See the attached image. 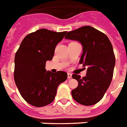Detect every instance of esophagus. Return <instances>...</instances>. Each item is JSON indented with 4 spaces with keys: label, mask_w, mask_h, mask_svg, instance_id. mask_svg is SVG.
Returning a JSON list of instances; mask_svg holds the SVG:
<instances>
[{
    "label": "esophagus",
    "mask_w": 127,
    "mask_h": 127,
    "mask_svg": "<svg viewBox=\"0 0 127 127\" xmlns=\"http://www.w3.org/2000/svg\"><path fill=\"white\" fill-rule=\"evenodd\" d=\"M67 77H68V79H71V78H72V74L68 73H67Z\"/></svg>",
    "instance_id": "obj_1"
}]
</instances>
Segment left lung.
<instances>
[{
	"instance_id": "1",
	"label": "left lung",
	"mask_w": 127,
	"mask_h": 127,
	"mask_svg": "<svg viewBox=\"0 0 127 127\" xmlns=\"http://www.w3.org/2000/svg\"><path fill=\"white\" fill-rule=\"evenodd\" d=\"M65 38L82 44L79 64L88 67L85 77L72 75L78 81L77 87L71 91L72 97L82 105H94L104 97L113 79L115 57L112 44L104 33L91 26L69 31Z\"/></svg>"
}]
</instances>
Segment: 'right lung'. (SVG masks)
Instances as JSON below:
<instances>
[{
  "instance_id": "1",
  "label": "right lung",
  "mask_w": 127,
  "mask_h": 127,
  "mask_svg": "<svg viewBox=\"0 0 127 127\" xmlns=\"http://www.w3.org/2000/svg\"><path fill=\"white\" fill-rule=\"evenodd\" d=\"M67 31L40 29L23 38L15 55L14 78L22 98L35 107L52 102L57 88L67 78V73L46 71V61L53 58L55 48Z\"/></svg>"
}]
</instances>
